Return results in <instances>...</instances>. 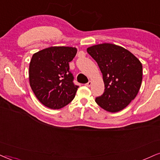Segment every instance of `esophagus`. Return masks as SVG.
I'll use <instances>...</instances> for the list:
<instances>
[{"mask_svg": "<svg viewBox=\"0 0 160 160\" xmlns=\"http://www.w3.org/2000/svg\"><path fill=\"white\" fill-rule=\"evenodd\" d=\"M92 81H88V82H87V83H86V86H88V87H90L91 86H92Z\"/></svg>", "mask_w": 160, "mask_h": 160, "instance_id": "34e87169", "label": "esophagus"}]
</instances>
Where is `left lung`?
<instances>
[{
  "label": "left lung",
  "mask_w": 160,
  "mask_h": 160,
  "mask_svg": "<svg viewBox=\"0 0 160 160\" xmlns=\"http://www.w3.org/2000/svg\"><path fill=\"white\" fill-rule=\"evenodd\" d=\"M98 62L105 84L103 94L95 99L109 112L122 110L136 98L142 80V66L132 53L121 46L102 43L87 48Z\"/></svg>",
  "instance_id": "1"
}]
</instances>
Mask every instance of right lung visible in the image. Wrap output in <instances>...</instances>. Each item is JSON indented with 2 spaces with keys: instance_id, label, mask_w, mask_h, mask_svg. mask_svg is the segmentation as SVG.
Returning a JSON list of instances; mask_svg holds the SVG:
<instances>
[{
  "instance_id": "right-lung-1",
  "label": "right lung",
  "mask_w": 160,
  "mask_h": 160,
  "mask_svg": "<svg viewBox=\"0 0 160 160\" xmlns=\"http://www.w3.org/2000/svg\"><path fill=\"white\" fill-rule=\"evenodd\" d=\"M77 48L52 46L34 54L29 64V83L34 94L44 106L60 109L73 100L78 86L69 63Z\"/></svg>"
}]
</instances>
